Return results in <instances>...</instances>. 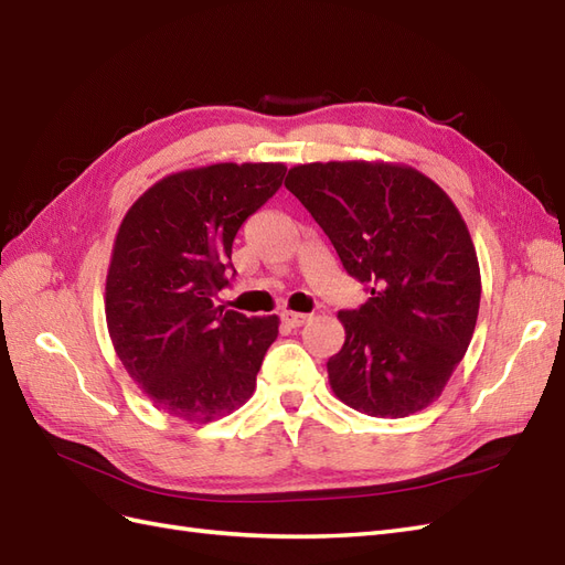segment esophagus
<instances>
[{"label": "esophagus", "mask_w": 565, "mask_h": 565, "mask_svg": "<svg viewBox=\"0 0 565 565\" xmlns=\"http://www.w3.org/2000/svg\"><path fill=\"white\" fill-rule=\"evenodd\" d=\"M281 319H284V324H286V327L298 329V327H302V324H305V321L310 319V315H302V312H291V310H286V312H281Z\"/></svg>", "instance_id": "1"}]
</instances>
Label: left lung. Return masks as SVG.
I'll list each match as a JSON object with an SVG mask.
<instances>
[{
	"instance_id": "8db88e82",
	"label": "left lung",
	"mask_w": 565,
	"mask_h": 565,
	"mask_svg": "<svg viewBox=\"0 0 565 565\" xmlns=\"http://www.w3.org/2000/svg\"><path fill=\"white\" fill-rule=\"evenodd\" d=\"M284 184L372 294L338 312L333 395L381 418L426 409L469 350L480 308L478 255L457 205L424 172L383 160L305 163Z\"/></svg>"
}]
</instances>
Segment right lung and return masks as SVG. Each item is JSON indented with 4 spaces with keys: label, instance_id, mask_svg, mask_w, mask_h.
<instances>
[{
    "label": "right lung",
    "instance_id": "right-lung-1",
    "mask_svg": "<svg viewBox=\"0 0 565 565\" xmlns=\"http://www.w3.org/2000/svg\"><path fill=\"white\" fill-rule=\"evenodd\" d=\"M284 163L172 172L125 213L106 274V324L127 374L153 407L211 424L255 391L279 317L215 305L230 284L241 224L284 182Z\"/></svg>",
    "mask_w": 565,
    "mask_h": 565
}]
</instances>
